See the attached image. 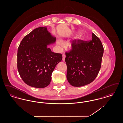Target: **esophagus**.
Listing matches in <instances>:
<instances>
[{"instance_id": "obj_1", "label": "esophagus", "mask_w": 123, "mask_h": 123, "mask_svg": "<svg viewBox=\"0 0 123 123\" xmlns=\"http://www.w3.org/2000/svg\"><path fill=\"white\" fill-rule=\"evenodd\" d=\"M62 57H63V58H62V60L63 61H65V55L64 54H63L62 55Z\"/></svg>"}]
</instances>
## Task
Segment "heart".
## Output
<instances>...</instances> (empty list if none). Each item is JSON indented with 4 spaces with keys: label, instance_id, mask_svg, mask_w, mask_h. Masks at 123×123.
<instances>
[{
    "label": "heart",
    "instance_id": "b5f03b06",
    "mask_svg": "<svg viewBox=\"0 0 123 123\" xmlns=\"http://www.w3.org/2000/svg\"><path fill=\"white\" fill-rule=\"evenodd\" d=\"M57 43L59 46H63V44L62 43V42L61 41H57ZM70 47H72V45L70 46Z\"/></svg>",
    "mask_w": 123,
    "mask_h": 123
}]
</instances>
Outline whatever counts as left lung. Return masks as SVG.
Listing matches in <instances>:
<instances>
[{"mask_svg":"<svg viewBox=\"0 0 123 123\" xmlns=\"http://www.w3.org/2000/svg\"><path fill=\"white\" fill-rule=\"evenodd\" d=\"M72 49L66 52L67 79L71 85L81 87L93 82L99 72L104 48L99 38L92 33L90 41L72 42Z\"/></svg>","mask_w":123,"mask_h":123,"instance_id":"obj_1","label":"left lung"}]
</instances>
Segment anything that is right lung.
I'll return each mask as SVG.
<instances>
[{"instance_id": "add662e5", "label": "right lung", "mask_w": 123, "mask_h": 123, "mask_svg": "<svg viewBox=\"0 0 123 123\" xmlns=\"http://www.w3.org/2000/svg\"><path fill=\"white\" fill-rule=\"evenodd\" d=\"M56 40L47 27H41L33 30L21 42L17 55L18 71L27 85L37 88L49 85L53 71L62 59L61 53H53L48 47Z\"/></svg>"}]
</instances>
